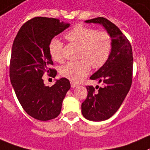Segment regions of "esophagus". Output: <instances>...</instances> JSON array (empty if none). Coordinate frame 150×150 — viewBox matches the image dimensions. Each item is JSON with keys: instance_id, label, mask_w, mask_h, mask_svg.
<instances>
[{"instance_id": "1", "label": "esophagus", "mask_w": 150, "mask_h": 150, "mask_svg": "<svg viewBox=\"0 0 150 150\" xmlns=\"http://www.w3.org/2000/svg\"><path fill=\"white\" fill-rule=\"evenodd\" d=\"M71 88H75L76 86H77V85H76V83H74V82H71Z\"/></svg>"}]
</instances>
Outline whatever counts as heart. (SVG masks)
I'll return each instance as SVG.
<instances>
[{"label": "heart", "instance_id": "b5f03b06", "mask_svg": "<svg viewBox=\"0 0 150 150\" xmlns=\"http://www.w3.org/2000/svg\"><path fill=\"white\" fill-rule=\"evenodd\" d=\"M65 38L71 43L81 47L76 62H70L60 68L61 76L73 82L83 80L89 74L91 65L93 68H100L108 62L113 45L112 37L106 31H99L83 24H77L68 31ZM64 44L57 38H52L48 45L51 59L62 62Z\"/></svg>", "mask_w": 150, "mask_h": 150}]
</instances>
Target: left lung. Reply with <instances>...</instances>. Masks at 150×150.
Segmentation results:
<instances>
[{
  "label": "left lung",
  "mask_w": 150,
  "mask_h": 150,
  "mask_svg": "<svg viewBox=\"0 0 150 150\" xmlns=\"http://www.w3.org/2000/svg\"><path fill=\"white\" fill-rule=\"evenodd\" d=\"M86 23L103 25L112 37L113 45L110 58L104 66L90 77L102 82L104 87L95 88L87 85V98L82 104L85 119L101 122L110 119L116 112L130 89L132 82L133 57L129 40L116 25L108 19L99 17Z\"/></svg>",
  "instance_id": "8db88e82"
}]
</instances>
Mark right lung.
I'll return each mask as SVG.
<instances>
[{
	"label": "right lung",
	"instance_id": "obj_1",
	"mask_svg": "<svg viewBox=\"0 0 150 150\" xmlns=\"http://www.w3.org/2000/svg\"><path fill=\"white\" fill-rule=\"evenodd\" d=\"M57 18L35 17L18 31L12 48L9 77L18 101L34 119L45 121L59 115L62 101L71 88L62 78L51 87L45 86L42 76L55 77L57 71L48 51L50 40L69 27Z\"/></svg>",
	"mask_w": 150,
	"mask_h": 150
}]
</instances>
